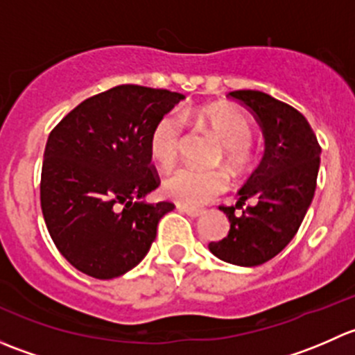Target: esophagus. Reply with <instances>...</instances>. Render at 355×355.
Returning <instances> with one entry per match:
<instances>
[{
    "mask_svg": "<svg viewBox=\"0 0 355 355\" xmlns=\"http://www.w3.org/2000/svg\"><path fill=\"white\" fill-rule=\"evenodd\" d=\"M178 209H180L182 213H185V214H187V216H191V218H199V216H202V213H204L202 209H196V207L178 206Z\"/></svg>",
    "mask_w": 355,
    "mask_h": 355,
    "instance_id": "1",
    "label": "esophagus"
}]
</instances>
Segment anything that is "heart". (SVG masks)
Masks as SVG:
<instances>
[{
	"mask_svg": "<svg viewBox=\"0 0 355 355\" xmlns=\"http://www.w3.org/2000/svg\"><path fill=\"white\" fill-rule=\"evenodd\" d=\"M196 120L221 142L218 161L234 175L244 173L252 164L250 141L254 127L244 111L227 105L204 106L196 111ZM184 144V125L178 114L161 116L149 135V156L159 168L168 170L177 163ZM163 194L182 206H202L227 189V177L221 171H198L178 168L163 178Z\"/></svg>",
	"mask_w": 355,
	"mask_h": 355,
	"instance_id": "b5f03b06",
	"label": "heart"
}]
</instances>
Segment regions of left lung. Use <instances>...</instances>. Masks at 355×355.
<instances>
[{
  "instance_id": "1",
  "label": "left lung",
  "mask_w": 355,
  "mask_h": 355,
  "mask_svg": "<svg viewBox=\"0 0 355 355\" xmlns=\"http://www.w3.org/2000/svg\"><path fill=\"white\" fill-rule=\"evenodd\" d=\"M228 96L256 116L266 149L239 191L237 204L220 206L230 232L211 242L209 250L225 263L259 266L280 254L299 230L316 191L321 146L309 121L287 103L261 91Z\"/></svg>"
}]
</instances>
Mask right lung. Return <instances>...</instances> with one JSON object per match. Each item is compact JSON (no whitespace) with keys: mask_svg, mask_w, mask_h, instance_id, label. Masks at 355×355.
Here are the masks:
<instances>
[{"mask_svg":"<svg viewBox=\"0 0 355 355\" xmlns=\"http://www.w3.org/2000/svg\"><path fill=\"white\" fill-rule=\"evenodd\" d=\"M184 94L125 84L82 101L49 134L41 171L46 227L68 263L98 280L137 266L173 202L141 200L159 185L149 135Z\"/></svg>","mask_w":355,"mask_h":355,"instance_id":"obj_1","label":"right lung"}]
</instances>
